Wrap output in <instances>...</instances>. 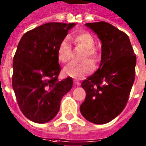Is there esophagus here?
<instances>
[{"label":"esophagus","instance_id":"esophagus-1","mask_svg":"<svg viewBox=\"0 0 146 146\" xmlns=\"http://www.w3.org/2000/svg\"><path fill=\"white\" fill-rule=\"evenodd\" d=\"M74 84H76V85H78V86H80V81H78V80H74Z\"/></svg>","mask_w":146,"mask_h":146}]
</instances>
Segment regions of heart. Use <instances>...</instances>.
I'll use <instances>...</instances> for the list:
<instances>
[{
    "instance_id": "heart-1",
    "label": "heart",
    "mask_w": 146,
    "mask_h": 146,
    "mask_svg": "<svg viewBox=\"0 0 146 146\" xmlns=\"http://www.w3.org/2000/svg\"><path fill=\"white\" fill-rule=\"evenodd\" d=\"M71 39L86 50L84 59L89 58L93 62L98 61L99 53L94 48L95 40L90 34L86 31L73 34L71 36ZM57 56L59 62L62 63H67L68 62L70 61L72 58V47L68 38H65L59 43L57 50ZM93 69L94 66L93 62L90 60H86L80 63L72 62L68 64L64 68V73L66 76L71 77L72 78L81 79L90 74Z\"/></svg>"
}]
</instances>
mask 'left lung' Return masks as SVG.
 <instances>
[{
	"label": "left lung",
	"instance_id": "8db88e82",
	"mask_svg": "<svg viewBox=\"0 0 146 146\" xmlns=\"http://www.w3.org/2000/svg\"><path fill=\"white\" fill-rule=\"evenodd\" d=\"M85 25L101 40L102 55L100 68L81 84L86 98L80 111L90 122L104 124L125 108L135 79L136 57L129 37L112 25L99 22Z\"/></svg>",
	"mask_w": 146,
	"mask_h": 146
}]
</instances>
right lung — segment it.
<instances>
[{
	"instance_id": "right-lung-1",
	"label": "right lung",
	"mask_w": 146,
	"mask_h": 146,
	"mask_svg": "<svg viewBox=\"0 0 146 146\" xmlns=\"http://www.w3.org/2000/svg\"><path fill=\"white\" fill-rule=\"evenodd\" d=\"M75 23H49L22 37L13 57V88L22 112L44 123L57 115L62 98L73 85L72 78L58 80L61 67L57 50Z\"/></svg>"
}]
</instances>
